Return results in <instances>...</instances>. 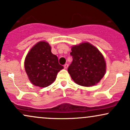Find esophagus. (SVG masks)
I'll return each mask as SVG.
<instances>
[{
	"mask_svg": "<svg viewBox=\"0 0 130 130\" xmlns=\"http://www.w3.org/2000/svg\"><path fill=\"white\" fill-rule=\"evenodd\" d=\"M68 64L66 63V64H65V65H64V68H65V69H67V68H68Z\"/></svg>",
	"mask_w": 130,
	"mask_h": 130,
	"instance_id": "34e87169",
	"label": "esophagus"
}]
</instances>
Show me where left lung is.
I'll list each match as a JSON object with an SVG mask.
<instances>
[{
    "instance_id": "8db88e82",
    "label": "left lung",
    "mask_w": 130,
    "mask_h": 130,
    "mask_svg": "<svg viewBox=\"0 0 130 130\" xmlns=\"http://www.w3.org/2000/svg\"><path fill=\"white\" fill-rule=\"evenodd\" d=\"M73 62L68 68L71 78L77 84L90 87L97 84L106 72V63L100 52L89 43L71 48Z\"/></svg>"
}]
</instances>
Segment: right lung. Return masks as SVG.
I'll return each instance as SVG.
<instances>
[{
  "label": "right lung",
  "mask_w": 130,
  "mask_h": 130,
  "mask_svg": "<svg viewBox=\"0 0 130 130\" xmlns=\"http://www.w3.org/2000/svg\"><path fill=\"white\" fill-rule=\"evenodd\" d=\"M24 67L31 83L41 87L51 84L58 72L63 68L45 41L38 42L31 49L25 59Z\"/></svg>",
  "instance_id": "obj_1"
}]
</instances>
